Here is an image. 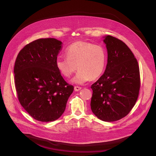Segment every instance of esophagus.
<instances>
[{"mask_svg":"<svg viewBox=\"0 0 156 156\" xmlns=\"http://www.w3.org/2000/svg\"><path fill=\"white\" fill-rule=\"evenodd\" d=\"M81 89V88L80 87H76H76H74V90H75V91H80Z\"/></svg>","mask_w":156,"mask_h":156,"instance_id":"34e87169","label":"esophagus"}]
</instances>
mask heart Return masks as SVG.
Returning a JSON list of instances; mask_svg holds the SVG:
<instances>
[{"mask_svg":"<svg viewBox=\"0 0 156 156\" xmlns=\"http://www.w3.org/2000/svg\"><path fill=\"white\" fill-rule=\"evenodd\" d=\"M66 58H57L56 66L60 73L69 78L77 69L76 75L72 80L73 83L81 84L100 77L105 69L106 54L104 48L89 42L78 41L66 50Z\"/></svg>","mask_w":156,"mask_h":156,"instance_id":"b5f03b06","label":"heart"}]
</instances>
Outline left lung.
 <instances>
[{"label": "left lung", "instance_id": "8db88e82", "mask_svg": "<svg viewBox=\"0 0 156 156\" xmlns=\"http://www.w3.org/2000/svg\"><path fill=\"white\" fill-rule=\"evenodd\" d=\"M108 52L104 74L93 83L91 109L103 121H116L131 111L137 100L140 73L137 61L123 41L111 35L103 37Z\"/></svg>", "mask_w": 156, "mask_h": 156}]
</instances>
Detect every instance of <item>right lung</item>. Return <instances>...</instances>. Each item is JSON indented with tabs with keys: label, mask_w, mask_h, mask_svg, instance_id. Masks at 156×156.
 <instances>
[{
	"label": "right lung",
	"mask_w": 156,
	"mask_h": 156,
	"mask_svg": "<svg viewBox=\"0 0 156 156\" xmlns=\"http://www.w3.org/2000/svg\"><path fill=\"white\" fill-rule=\"evenodd\" d=\"M62 45L61 41L53 38L36 40L20 51L14 66L20 103L41 122L58 119L74 90L56 66Z\"/></svg>",
	"instance_id": "obj_1"
}]
</instances>
